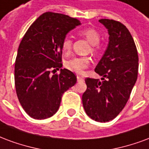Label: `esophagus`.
Masks as SVG:
<instances>
[{
	"mask_svg": "<svg viewBox=\"0 0 149 149\" xmlns=\"http://www.w3.org/2000/svg\"><path fill=\"white\" fill-rule=\"evenodd\" d=\"M77 81H83V80H84L83 77H81V76H79V75H77Z\"/></svg>",
	"mask_w": 149,
	"mask_h": 149,
	"instance_id": "34e87169",
	"label": "esophagus"
}]
</instances>
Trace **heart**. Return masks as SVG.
<instances>
[{
    "label": "heart",
    "instance_id": "1",
    "mask_svg": "<svg viewBox=\"0 0 149 149\" xmlns=\"http://www.w3.org/2000/svg\"><path fill=\"white\" fill-rule=\"evenodd\" d=\"M77 35L84 38L85 40L91 44V50L93 54H98L100 50V41L101 35L100 31L93 27H86L78 31ZM72 41L69 36H66L62 39L61 42V50L65 54H69L72 50ZM91 60L88 57H75V58H69L65 61V66L67 69L72 72L77 73H81L85 69H87L90 65Z\"/></svg>",
    "mask_w": 149,
    "mask_h": 149
}]
</instances>
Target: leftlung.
I'll use <instances>...</instances> for the list:
<instances>
[{"label": "left lung", "mask_w": 149, "mask_h": 149, "mask_svg": "<svg viewBox=\"0 0 149 149\" xmlns=\"http://www.w3.org/2000/svg\"><path fill=\"white\" fill-rule=\"evenodd\" d=\"M99 21L110 35L107 49L95 69L102 77V81L86 78L82 102L91 118L106 122L116 118L125 107L137 79L139 64L136 45L127 27L114 19Z\"/></svg>", "instance_id": "1"}]
</instances>
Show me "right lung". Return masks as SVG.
<instances>
[{
	"mask_svg": "<svg viewBox=\"0 0 149 149\" xmlns=\"http://www.w3.org/2000/svg\"><path fill=\"white\" fill-rule=\"evenodd\" d=\"M80 24L77 19L47 12L30 26L22 38L15 63V87L22 107L35 119L53 116L64 92L77 83V77L68 69L54 73L62 66V39Z\"/></svg>",
	"mask_w": 149,
	"mask_h": 149,
	"instance_id": "1",
	"label": "right lung"
}]
</instances>
